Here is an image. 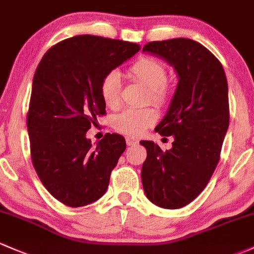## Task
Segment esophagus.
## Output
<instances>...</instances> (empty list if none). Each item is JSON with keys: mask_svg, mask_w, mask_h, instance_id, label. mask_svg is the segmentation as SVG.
<instances>
[{"mask_svg": "<svg viewBox=\"0 0 254 254\" xmlns=\"http://www.w3.org/2000/svg\"><path fill=\"white\" fill-rule=\"evenodd\" d=\"M126 143H127V145H134V144L138 143V139H135L133 137H127Z\"/></svg>", "mask_w": 254, "mask_h": 254, "instance_id": "obj_1", "label": "esophagus"}]
</instances>
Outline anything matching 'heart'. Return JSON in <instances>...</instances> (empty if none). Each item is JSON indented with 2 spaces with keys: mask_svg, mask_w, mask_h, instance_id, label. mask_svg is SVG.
Here are the masks:
<instances>
[{
  "mask_svg": "<svg viewBox=\"0 0 254 254\" xmlns=\"http://www.w3.org/2000/svg\"><path fill=\"white\" fill-rule=\"evenodd\" d=\"M129 76L149 89L152 103L161 105L166 102L167 67L162 62L150 57H143L129 67ZM100 94L106 106L111 109L119 106L121 100V81L119 73L111 71L103 78ZM156 113L150 108L127 109L115 117L114 126L124 134L138 137L145 132L146 128L152 126L156 122Z\"/></svg>",
  "mask_w": 254,
  "mask_h": 254,
  "instance_id": "1",
  "label": "heart"
}]
</instances>
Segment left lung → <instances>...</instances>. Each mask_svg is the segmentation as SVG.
<instances>
[{
  "label": "left lung",
  "mask_w": 254,
  "mask_h": 254,
  "mask_svg": "<svg viewBox=\"0 0 254 254\" xmlns=\"http://www.w3.org/2000/svg\"><path fill=\"white\" fill-rule=\"evenodd\" d=\"M143 52L167 62L178 76L170 108L155 128L173 135L172 149L163 152L154 141H140L148 152L143 189L156 206L182 208L206 188L219 161L229 127L226 76L213 54L190 39L149 42Z\"/></svg>",
  "instance_id": "left-lung-1"
}]
</instances>
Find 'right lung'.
<instances>
[{
    "mask_svg": "<svg viewBox=\"0 0 254 254\" xmlns=\"http://www.w3.org/2000/svg\"><path fill=\"white\" fill-rule=\"evenodd\" d=\"M140 50L137 43L80 35L57 43L41 59L28 113L32 165L46 189L69 207L104 195L126 140L106 133L86 137L105 114L103 78Z\"/></svg>",
    "mask_w": 254,
    "mask_h": 254,
    "instance_id": "right-lung-1",
    "label": "right lung"
}]
</instances>
